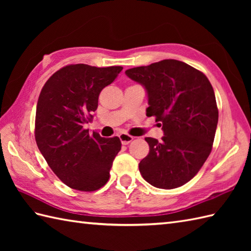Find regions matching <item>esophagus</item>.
<instances>
[{
  "label": "esophagus",
  "mask_w": 251,
  "mask_h": 251,
  "mask_svg": "<svg viewBox=\"0 0 251 251\" xmlns=\"http://www.w3.org/2000/svg\"><path fill=\"white\" fill-rule=\"evenodd\" d=\"M119 138H120V140L122 142V145H124V146L128 145V143H130L132 140H134V137L129 136L128 134H125V132H123V134H120Z\"/></svg>",
  "instance_id": "1"
}]
</instances>
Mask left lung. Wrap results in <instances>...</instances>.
<instances>
[{
    "label": "left lung",
    "mask_w": 251,
    "mask_h": 251,
    "mask_svg": "<svg viewBox=\"0 0 251 251\" xmlns=\"http://www.w3.org/2000/svg\"><path fill=\"white\" fill-rule=\"evenodd\" d=\"M148 94V116H155L162 141L148 137L150 152L139 163L147 182L175 189L199 173L214 143L218 113L215 92L204 73L185 62L165 59L125 71Z\"/></svg>",
    "instance_id": "left-lung-1"
}]
</instances>
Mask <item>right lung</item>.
I'll return each instance as SVG.
<instances>
[{"label":"right lung","mask_w":251,"mask_h":251,"mask_svg":"<svg viewBox=\"0 0 251 251\" xmlns=\"http://www.w3.org/2000/svg\"><path fill=\"white\" fill-rule=\"evenodd\" d=\"M123 70L84 63L61 68L41 90L35 114V141L52 172L71 189L92 192L108 182L121 150L119 137L89 134L101 90Z\"/></svg>","instance_id":"right-lung-1"}]
</instances>
